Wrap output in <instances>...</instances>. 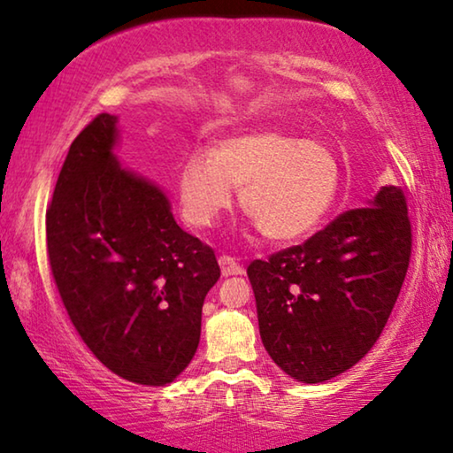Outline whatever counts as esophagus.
<instances>
[{
  "mask_svg": "<svg viewBox=\"0 0 453 453\" xmlns=\"http://www.w3.org/2000/svg\"><path fill=\"white\" fill-rule=\"evenodd\" d=\"M219 264H220L222 276H239V274H243V272H245L243 265H239L231 256H222L219 259Z\"/></svg>",
  "mask_w": 453,
  "mask_h": 453,
  "instance_id": "34e87169",
  "label": "esophagus"
}]
</instances>
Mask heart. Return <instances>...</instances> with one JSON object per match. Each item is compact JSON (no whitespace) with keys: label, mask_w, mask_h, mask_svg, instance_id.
I'll return each mask as SVG.
<instances>
[{"label":"heart","mask_w":453,"mask_h":453,"mask_svg":"<svg viewBox=\"0 0 453 453\" xmlns=\"http://www.w3.org/2000/svg\"><path fill=\"white\" fill-rule=\"evenodd\" d=\"M342 183L336 152L280 129L233 135L214 152H191L179 171V206L196 228H210L241 191L243 210L272 241H299L330 212Z\"/></svg>","instance_id":"obj_1"}]
</instances>
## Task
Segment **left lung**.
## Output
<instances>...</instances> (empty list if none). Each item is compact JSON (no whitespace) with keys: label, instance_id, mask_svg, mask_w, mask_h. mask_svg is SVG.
Returning a JSON list of instances; mask_svg holds the SVG:
<instances>
[{"label":"left lung","instance_id":"8db88e82","mask_svg":"<svg viewBox=\"0 0 453 453\" xmlns=\"http://www.w3.org/2000/svg\"><path fill=\"white\" fill-rule=\"evenodd\" d=\"M411 251L406 196L386 185L367 208L336 216L303 245L253 259L247 276L272 361L303 383L357 365L388 324Z\"/></svg>","mask_w":453,"mask_h":453}]
</instances>
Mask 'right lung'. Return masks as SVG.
Masks as SVG:
<instances>
[{"label":"right lung","mask_w":453,"mask_h":453,"mask_svg":"<svg viewBox=\"0 0 453 453\" xmlns=\"http://www.w3.org/2000/svg\"><path fill=\"white\" fill-rule=\"evenodd\" d=\"M117 135V117L101 113L72 142L47 208L49 264L92 355L123 380L165 386L196 355L220 268L165 191L119 165Z\"/></svg>","instance_id":"add662e5"}]
</instances>
